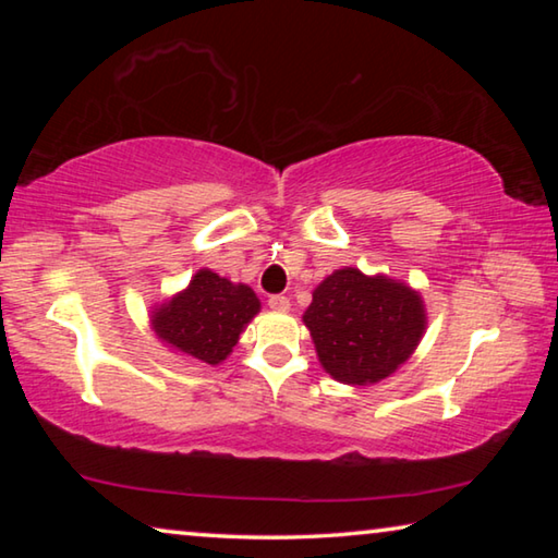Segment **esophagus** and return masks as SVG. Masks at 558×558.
Listing matches in <instances>:
<instances>
[{
    "label": "esophagus",
    "instance_id": "obj_1",
    "mask_svg": "<svg viewBox=\"0 0 558 558\" xmlns=\"http://www.w3.org/2000/svg\"><path fill=\"white\" fill-rule=\"evenodd\" d=\"M268 305H270L272 313H288V310H290V300H288L286 295H272V298L268 300Z\"/></svg>",
    "mask_w": 558,
    "mask_h": 558
}]
</instances>
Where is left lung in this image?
Listing matches in <instances>:
<instances>
[{
	"label": "left lung",
	"instance_id": "left-lung-1",
	"mask_svg": "<svg viewBox=\"0 0 558 558\" xmlns=\"http://www.w3.org/2000/svg\"><path fill=\"white\" fill-rule=\"evenodd\" d=\"M323 369L339 384L372 386L399 372L428 327L426 302L409 282L339 268L313 290L302 315Z\"/></svg>",
	"mask_w": 558,
	"mask_h": 558
}]
</instances>
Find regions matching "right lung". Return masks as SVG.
Segmentation results:
<instances>
[{"instance_id": "right-lung-1", "label": "right lung", "mask_w": 558, "mask_h": 558, "mask_svg": "<svg viewBox=\"0 0 558 558\" xmlns=\"http://www.w3.org/2000/svg\"><path fill=\"white\" fill-rule=\"evenodd\" d=\"M258 313L260 300L245 282L202 268L184 290L149 310V327L174 354L216 366L226 362Z\"/></svg>"}]
</instances>
